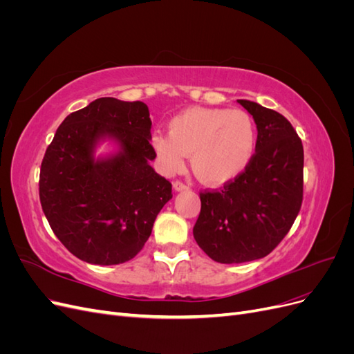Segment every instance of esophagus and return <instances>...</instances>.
Returning <instances> with one entry per match:
<instances>
[{
  "label": "esophagus",
  "mask_w": 354,
  "mask_h": 354,
  "mask_svg": "<svg viewBox=\"0 0 354 354\" xmlns=\"http://www.w3.org/2000/svg\"><path fill=\"white\" fill-rule=\"evenodd\" d=\"M173 186H174V189H176L177 192H181V190H187V189H189V186L185 183V181H181V180H176L174 183H173Z\"/></svg>",
  "instance_id": "1"
}]
</instances>
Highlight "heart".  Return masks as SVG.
I'll return each instance as SVG.
<instances>
[{
	"label": "heart",
	"instance_id": "b5f03b06",
	"mask_svg": "<svg viewBox=\"0 0 354 354\" xmlns=\"http://www.w3.org/2000/svg\"><path fill=\"white\" fill-rule=\"evenodd\" d=\"M152 145L167 171H180L192 155V168L202 183L221 186L251 164L257 128L241 109L190 108L169 121L168 134H155Z\"/></svg>",
	"mask_w": 354,
	"mask_h": 354
}]
</instances>
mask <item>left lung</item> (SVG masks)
I'll use <instances>...</instances> for the list:
<instances>
[{
  "label": "left lung",
  "mask_w": 354,
  "mask_h": 354,
  "mask_svg": "<svg viewBox=\"0 0 354 354\" xmlns=\"http://www.w3.org/2000/svg\"><path fill=\"white\" fill-rule=\"evenodd\" d=\"M257 124L255 153L243 173L220 190L201 192L194 236L223 264L259 260L286 236L303 202L301 138L279 112L238 100Z\"/></svg>",
  "instance_id": "obj_1"
}]
</instances>
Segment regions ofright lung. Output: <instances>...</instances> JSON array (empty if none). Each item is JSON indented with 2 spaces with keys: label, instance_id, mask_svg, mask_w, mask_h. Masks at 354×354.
Returning a JSON list of instances; mask_svg holds the SVG:
<instances>
[{
  "label": "right lung",
  "instance_id": "right-lung-1",
  "mask_svg": "<svg viewBox=\"0 0 354 354\" xmlns=\"http://www.w3.org/2000/svg\"><path fill=\"white\" fill-rule=\"evenodd\" d=\"M149 109L143 102L102 97L65 118L39 171V201L51 230L80 260L121 264L140 251L158 212L173 198L155 173ZM103 136L122 151L94 160Z\"/></svg>",
  "mask_w": 354,
  "mask_h": 354
}]
</instances>
